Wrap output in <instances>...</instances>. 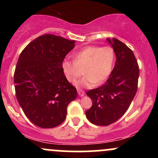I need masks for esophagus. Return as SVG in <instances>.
Returning a JSON list of instances; mask_svg holds the SVG:
<instances>
[{
    "label": "esophagus",
    "mask_w": 158,
    "mask_h": 158,
    "mask_svg": "<svg viewBox=\"0 0 158 158\" xmlns=\"http://www.w3.org/2000/svg\"><path fill=\"white\" fill-rule=\"evenodd\" d=\"M77 92H78V94H79L80 97H83V96L85 95V91L83 90H81V89H78L77 90Z\"/></svg>",
    "instance_id": "esophagus-1"
}]
</instances>
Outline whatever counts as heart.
<instances>
[{
  "mask_svg": "<svg viewBox=\"0 0 158 158\" xmlns=\"http://www.w3.org/2000/svg\"><path fill=\"white\" fill-rule=\"evenodd\" d=\"M114 51L110 47H85L74 54V61L64 59L61 64L63 73L70 82H75L82 74L85 76L77 83L78 87L90 88L102 83L109 77L113 68Z\"/></svg>",
  "mask_w": 158,
  "mask_h": 158,
  "instance_id": "1",
  "label": "heart"
}]
</instances>
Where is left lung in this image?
I'll return each mask as SVG.
<instances>
[{
  "label": "left lung",
  "instance_id": "8db88e82",
  "mask_svg": "<svg viewBox=\"0 0 158 158\" xmlns=\"http://www.w3.org/2000/svg\"><path fill=\"white\" fill-rule=\"evenodd\" d=\"M107 40L117 57L114 68L104 85L87 92L92 106L85 112L86 117L97 126H108L124 115L138 85L139 70L133 51L118 39Z\"/></svg>",
  "mask_w": 158,
  "mask_h": 158
}]
</instances>
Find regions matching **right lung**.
I'll list each match as a JSON object with an SVG mask.
<instances>
[{"label": "right lung", "instance_id": "add662e5", "mask_svg": "<svg viewBox=\"0 0 158 158\" xmlns=\"http://www.w3.org/2000/svg\"><path fill=\"white\" fill-rule=\"evenodd\" d=\"M74 43L46 34L31 41L20 54L14 73L16 97L27 118L40 128L61 124L68 104L77 97L61 68Z\"/></svg>", "mask_w": 158, "mask_h": 158}]
</instances>
